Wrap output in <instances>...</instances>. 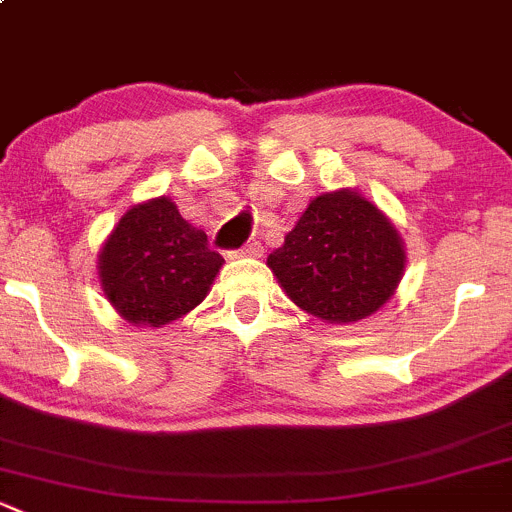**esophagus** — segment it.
<instances>
[{
  "instance_id": "1",
  "label": "esophagus",
  "mask_w": 512,
  "mask_h": 512,
  "mask_svg": "<svg viewBox=\"0 0 512 512\" xmlns=\"http://www.w3.org/2000/svg\"><path fill=\"white\" fill-rule=\"evenodd\" d=\"M262 255V242L255 240V242H247V245H242L240 250L230 252V257H260Z\"/></svg>"
}]
</instances>
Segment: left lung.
<instances>
[{
    "mask_svg": "<svg viewBox=\"0 0 512 512\" xmlns=\"http://www.w3.org/2000/svg\"><path fill=\"white\" fill-rule=\"evenodd\" d=\"M267 265L306 314L348 324L375 314L395 294L405 250L373 203L336 191L309 203Z\"/></svg>",
    "mask_w": 512,
    "mask_h": 512,
    "instance_id": "1",
    "label": "left lung"
}]
</instances>
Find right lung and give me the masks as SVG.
I'll return each mask as SVG.
<instances>
[{
	"label": "right lung",
	"mask_w": 512,
	"mask_h": 512,
	"mask_svg": "<svg viewBox=\"0 0 512 512\" xmlns=\"http://www.w3.org/2000/svg\"><path fill=\"white\" fill-rule=\"evenodd\" d=\"M223 257L169 198L122 215L100 252L102 292L129 324L164 326L206 299Z\"/></svg>",
	"instance_id": "obj_1"
}]
</instances>
